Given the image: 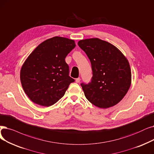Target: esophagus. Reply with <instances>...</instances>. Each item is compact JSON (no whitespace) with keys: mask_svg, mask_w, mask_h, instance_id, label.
I'll use <instances>...</instances> for the list:
<instances>
[{"mask_svg":"<svg viewBox=\"0 0 154 154\" xmlns=\"http://www.w3.org/2000/svg\"><path fill=\"white\" fill-rule=\"evenodd\" d=\"M80 81H81V79H80V78H77V79H75V82L77 83H79Z\"/></svg>","mask_w":154,"mask_h":154,"instance_id":"esophagus-1","label":"esophagus"}]
</instances>
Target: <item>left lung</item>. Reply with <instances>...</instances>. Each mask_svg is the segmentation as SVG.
I'll return each mask as SVG.
<instances>
[{"label":"left lung","mask_w":154,"mask_h":154,"mask_svg":"<svg viewBox=\"0 0 154 154\" xmlns=\"http://www.w3.org/2000/svg\"><path fill=\"white\" fill-rule=\"evenodd\" d=\"M78 45L88 55L92 66L91 82L81 84L85 97L100 108L117 104L131 85L128 60L115 46L99 38L80 40Z\"/></svg>","instance_id":"1"}]
</instances>
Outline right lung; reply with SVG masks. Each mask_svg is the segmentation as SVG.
Returning <instances> with one entry per match:
<instances>
[{
    "label": "right lung",
    "instance_id": "1",
    "mask_svg": "<svg viewBox=\"0 0 154 154\" xmlns=\"http://www.w3.org/2000/svg\"><path fill=\"white\" fill-rule=\"evenodd\" d=\"M74 40L55 36L40 43L23 63L20 79L26 95L38 105L48 107L65 94L75 80L65 61L75 48Z\"/></svg>",
    "mask_w": 154,
    "mask_h": 154
}]
</instances>
